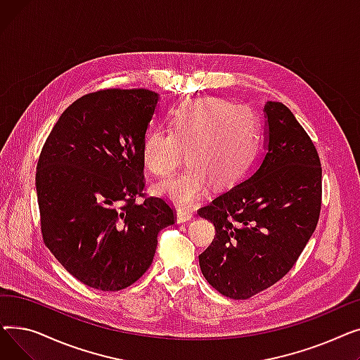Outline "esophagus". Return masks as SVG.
Returning a JSON list of instances; mask_svg holds the SVG:
<instances>
[{"label":"esophagus","mask_w":360,"mask_h":360,"mask_svg":"<svg viewBox=\"0 0 360 360\" xmlns=\"http://www.w3.org/2000/svg\"><path fill=\"white\" fill-rule=\"evenodd\" d=\"M193 217H194V213L190 209H178L176 210V220H178V223L190 221Z\"/></svg>","instance_id":"1"}]
</instances>
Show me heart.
Wrapping results in <instances>:
<instances>
[{
    "label": "heart",
    "instance_id": "b5f03b06",
    "mask_svg": "<svg viewBox=\"0 0 360 360\" xmlns=\"http://www.w3.org/2000/svg\"><path fill=\"white\" fill-rule=\"evenodd\" d=\"M259 144V121L247 105L219 98L195 99L178 106L169 117V131H150L143 143L148 172L166 176L184 160L182 174L155 185V193L179 207L200 200L213 182L233 185L251 166Z\"/></svg>",
    "mask_w": 360,
    "mask_h": 360
}]
</instances>
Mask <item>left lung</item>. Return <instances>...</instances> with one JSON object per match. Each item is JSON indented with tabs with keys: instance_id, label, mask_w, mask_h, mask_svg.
Instances as JSON below:
<instances>
[{
	"instance_id": "1",
	"label": "left lung",
	"mask_w": 360,
	"mask_h": 360,
	"mask_svg": "<svg viewBox=\"0 0 360 360\" xmlns=\"http://www.w3.org/2000/svg\"><path fill=\"white\" fill-rule=\"evenodd\" d=\"M264 115L267 153L257 170L198 210L216 229L198 255L201 273L232 299H248L285 277L321 212L323 169L312 140L283 103L267 102Z\"/></svg>"
}]
</instances>
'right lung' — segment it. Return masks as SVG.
<instances>
[{"instance_id":"right-lung-1","label":"right lung","mask_w":360,"mask_h":360,"mask_svg":"<svg viewBox=\"0 0 360 360\" xmlns=\"http://www.w3.org/2000/svg\"><path fill=\"white\" fill-rule=\"evenodd\" d=\"M159 94L106 89L71 103L36 167L48 250L86 286L117 292L151 266L158 235L175 223L163 198L144 197L143 143Z\"/></svg>"}]
</instances>
